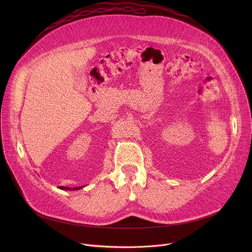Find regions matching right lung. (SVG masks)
<instances>
[{
	"label": "right lung",
	"mask_w": 252,
	"mask_h": 252,
	"mask_svg": "<svg viewBox=\"0 0 252 252\" xmlns=\"http://www.w3.org/2000/svg\"><path fill=\"white\" fill-rule=\"evenodd\" d=\"M82 188H84V187H79V188H66V187H60V189H65V190H78V189H81Z\"/></svg>",
	"instance_id": "1"
}]
</instances>
